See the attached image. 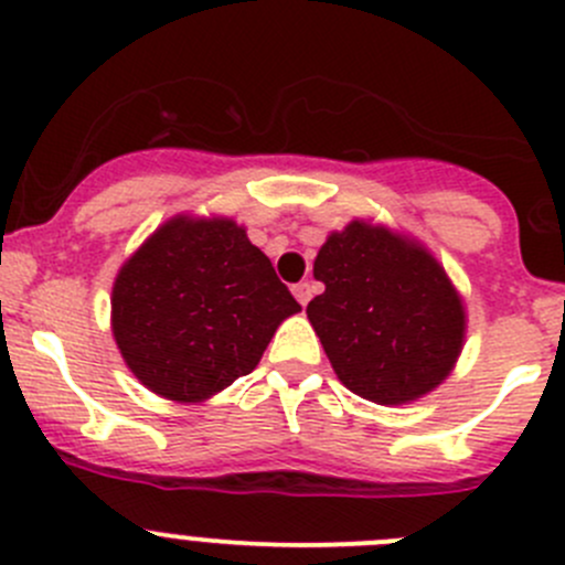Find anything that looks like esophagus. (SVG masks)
<instances>
[{
	"label": "esophagus",
	"instance_id": "obj_1",
	"mask_svg": "<svg viewBox=\"0 0 565 565\" xmlns=\"http://www.w3.org/2000/svg\"><path fill=\"white\" fill-rule=\"evenodd\" d=\"M292 295L295 298H298V303L300 306H306L311 300V284L309 281H300V284H295L292 287Z\"/></svg>",
	"mask_w": 565,
	"mask_h": 565
}]
</instances>
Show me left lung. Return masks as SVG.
Instances as JSON below:
<instances>
[{
  "label": "left lung",
  "instance_id": "1",
  "mask_svg": "<svg viewBox=\"0 0 565 565\" xmlns=\"http://www.w3.org/2000/svg\"><path fill=\"white\" fill-rule=\"evenodd\" d=\"M315 278L324 292L306 315L352 393L409 404L454 372L465 347V303L424 243L355 218L322 243Z\"/></svg>",
  "mask_w": 565,
  "mask_h": 565
}]
</instances>
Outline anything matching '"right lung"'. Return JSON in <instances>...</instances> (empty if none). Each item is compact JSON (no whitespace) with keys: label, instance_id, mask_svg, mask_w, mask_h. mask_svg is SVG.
<instances>
[{"label":"right lung","instance_id":"obj_1","mask_svg":"<svg viewBox=\"0 0 565 565\" xmlns=\"http://www.w3.org/2000/svg\"><path fill=\"white\" fill-rule=\"evenodd\" d=\"M300 303L246 226L224 215H174L119 267L111 333L145 388L196 404L250 374Z\"/></svg>","mask_w":565,"mask_h":565}]
</instances>
